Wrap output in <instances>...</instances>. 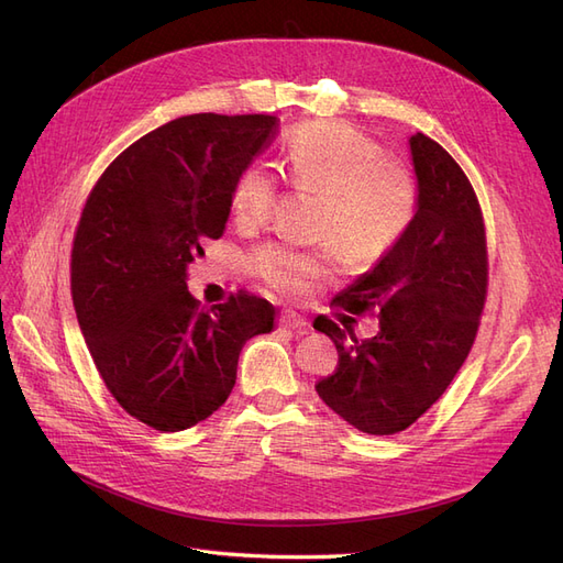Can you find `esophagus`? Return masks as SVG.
Segmentation results:
<instances>
[{"label":"esophagus","mask_w":563,"mask_h":563,"mask_svg":"<svg viewBox=\"0 0 563 563\" xmlns=\"http://www.w3.org/2000/svg\"><path fill=\"white\" fill-rule=\"evenodd\" d=\"M279 323L284 329H288V331H296V333H305L308 331V321H305L300 314H296V312H284L282 314V319H279Z\"/></svg>","instance_id":"esophagus-1"}]
</instances>
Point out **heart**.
Listing matches in <instances>:
<instances>
[{
  "mask_svg": "<svg viewBox=\"0 0 563 563\" xmlns=\"http://www.w3.org/2000/svg\"><path fill=\"white\" fill-rule=\"evenodd\" d=\"M291 180L323 195L317 220L319 240L333 242L350 263H373L397 246L416 216V185L401 164L383 159L378 143L352 126L317 122L300 126L286 143ZM277 201V178L263 164H251L232 190L234 218L258 225ZM335 246L302 253L267 246L255 255V269L282 294L302 296L314 279L329 275Z\"/></svg>",
  "mask_w": 563,
  "mask_h": 563,
  "instance_id": "heart-1",
  "label": "heart"
}]
</instances>
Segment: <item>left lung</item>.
<instances>
[{
    "mask_svg": "<svg viewBox=\"0 0 563 563\" xmlns=\"http://www.w3.org/2000/svg\"><path fill=\"white\" fill-rule=\"evenodd\" d=\"M408 147L418 185L411 225L335 298L347 312L378 310V333L360 340L350 327L314 319L340 356L317 395L366 434L406 430L444 395L486 300V234L467 176L424 133H413Z\"/></svg>",
    "mask_w": 563,
    "mask_h": 563,
    "instance_id": "left-lung-1",
    "label": "left lung"
}]
</instances>
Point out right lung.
Masks as SVG:
<instances>
[{"mask_svg": "<svg viewBox=\"0 0 563 563\" xmlns=\"http://www.w3.org/2000/svg\"><path fill=\"white\" fill-rule=\"evenodd\" d=\"M277 117H178L100 176L73 246V302L93 364L126 413L180 432L225 404L246 340L275 331L272 302L240 291L201 310L187 265L220 240L232 190Z\"/></svg>", "mask_w": 563, "mask_h": 563, "instance_id": "1", "label": "right lung"}]
</instances>
